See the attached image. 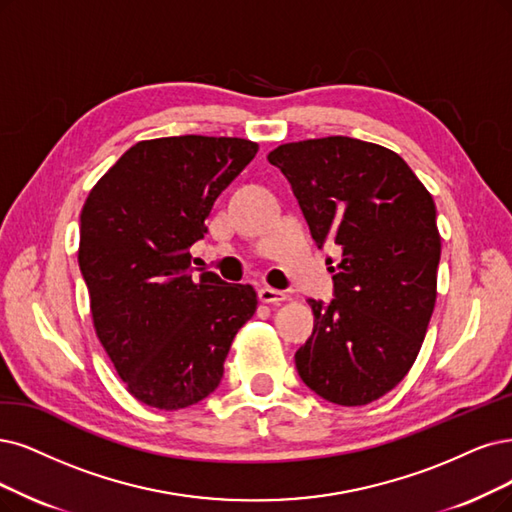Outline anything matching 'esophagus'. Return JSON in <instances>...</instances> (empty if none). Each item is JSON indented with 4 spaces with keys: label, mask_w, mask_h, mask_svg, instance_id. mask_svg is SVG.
<instances>
[{
    "label": "esophagus",
    "mask_w": 512,
    "mask_h": 512,
    "mask_svg": "<svg viewBox=\"0 0 512 512\" xmlns=\"http://www.w3.org/2000/svg\"><path fill=\"white\" fill-rule=\"evenodd\" d=\"M285 299H287L285 291H278L272 287L259 289V301H263V304H280V301H285Z\"/></svg>",
    "instance_id": "obj_1"
}]
</instances>
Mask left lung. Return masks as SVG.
<instances>
[{
    "label": "left lung",
    "mask_w": 512,
    "mask_h": 512,
    "mask_svg": "<svg viewBox=\"0 0 512 512\" xmlns=\"http://www.w3.org/2000/svg\"><path fill=\"white\" fill-rule=\"evenodd\" d=\"M291 183L318 249L337 244L333 299H308L314 331L297 373L325 401L358 407L399 384L437 299V208L394 151L350 137L280 145L268 156Z\"/></svg>",
    "instance_id": "8db88e82"
}]
</instances>
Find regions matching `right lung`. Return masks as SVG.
<instances>
[{"label":"right lung","mask_w":512,"mask_h":512,"mask_svg":"<svg viewBox=\"0 0 512 512\" xmlns=\"http://www.w3.org/2000/svg\"><path fill=\"white\" fill-rule=\"evenodd\" d=\"M257 149L234 137L141 141L86 198L78 261L94 329L128 392L149 407L175 411L215 392L234 335L257 310L251 285L196 278L189 255Z\"/></svg>","instance_id":"add662e5"}]
</instances>
